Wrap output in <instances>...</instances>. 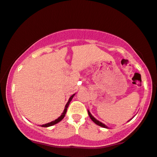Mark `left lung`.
<instances>
[{"label": "left lung", "mask_w": 157, "mask_h": 157, "mask_svg": "<svg viewBox=\"0 0 157 157\" xmlns=\"http://www.w3.org/2000/svg\"><path fill=\"white\" fill-rule=\"evenodd\" d=\"M88 115H89V117H90V119L93 120V122H94L95 124H98V125H99V126H101V127H103V128H107L106 125H105V124H103V123H102V122H101L100 121H98V120H97L95 117H94V116H93V115L90 113L89 110H88Z\"/></svg>", "instance_id": "8db88e82"}]
</instances>
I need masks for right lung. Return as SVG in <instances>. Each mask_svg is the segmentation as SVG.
<instances>
[{
    "mask_svg": "<svg viewBox=\"0 0 157 157\" xmlns=\"http://www.w3.org/2000/svg\"><path fill=\"white\" fill-rule=\"evenodd\" d=\"M74 95L75 94H74V95H72L71 97L69 98V101L67 102V105H66V106H65V108H64V110H63V112L62 113V115H61V116L58 118V119H56V120H54V121H52V122H49V123H47V124H43V125H42V127H44V128H47V127H49V126H52V125H54V124H56V123H58V122H59L61 120H62L63 117H64V116H65V115H66V113H67V108H68V107H69V103H70V102L71 101V100H72V98H73V97L74 96Z\"/></svg>",
    "mask_w": 157,
    "mask_h": 157,
    "instance_id": "1",
    "label": "right lung"
}]
</instances>
